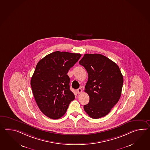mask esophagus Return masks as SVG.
<instances>
[{"mask_svg":"<svg viewBox=\"0 0 150 150\" xmlns=\"http://www.w3.org/2000/svg\"><path fill=\"white\" fill-rule=\"evenodd\" d=\"M76 91L78 94H80V93H82V89H81V88H79V89H77Z\"/></svg>","mask_w":150,"mask_h":150,"instance_id":"34e87169","label":"esophagus"}]
</instances>
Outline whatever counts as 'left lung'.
I'll return each instance as SVG.
<instances>
[{"mask_svg":"<svg viewBox=\"0 0 150 150\" xmlns=\"http://www.w3.org/2000/svg\"><path fill=\"white\" fill-rule=\"evenodd\" d=\"M88 74L85 90L89 103L84 111L92 118L105 116L120 100L123 77L116 63L100 54H86L79 61Z\"/></svg>","mask_w":150,"mask_h":150,"instance_id":"8db88e82","label":"left lung"}]
</instances>
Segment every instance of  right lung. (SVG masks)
Segmentation results:
<instances>
[{
    "instance_id": "add662e5",
    "label": "right lung",
    "mask_w": 150,
    "mask_h": 150,
    "mask_svg": "<svg viewBox=\"0 0 150 150\" xmlns=\"http://www.w3.org/2000/svg\"><path fill=\"white\" fill-rule=\"evenodd\" d=\"M81 57L80 54L57 51L44 57L37 64L30 86L41 111L51 119L63 116L75 99L67 74Z\"/></svg>"
}]
</instances>
